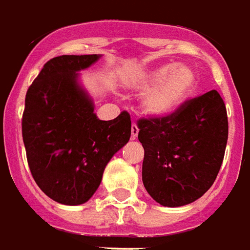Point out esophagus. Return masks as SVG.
<instances>
[{"label": "esophagus", "instance_id": "34e87169", "mask_svg": "<svg viewBox=\"0 0 250 250\" xmlns=\"http://www.w3.org/2000/svg\"><path fill=\"white\" fill-rule=\"evenodd\" d=\"M138 132H140V129H138V126L136 125V124H133L132 125V134H130V138L132 140H136L138 136Z\"/></svg>", "mask_w": 250, "mask_h": 250}]
</instances>
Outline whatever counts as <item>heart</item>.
Masks as SVG:
<instances>
[{
	"mask_svg": "<svg viewBox=\"0 0 250 250\" xmlns=\"http://www.w3.org/2000/svg\"><path fill=\"white\" fill-rule=\"evenodd\" d=\"M197 85L196 73L183 63H163L143 73L134 89L146 92L144 110L154 117H167L183 106Z\"/></svg>",
	"mask_w": 250,
	"mask_h": 250,
	"instance_id": "obj_1",
	"label": "heart"
}]
</instances>
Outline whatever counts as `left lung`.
<instances>
[{
    "mask_svg": "<svg viewBox=\"0 0 250 250\" xmlns=\"http://www.w3.org/2000/svg\"><path fill=\"white\" fill-rule=\"evenodd\" d=\"M143 183L160 205L177 208L204 196L221 167L228 141L225 104L216 90L187 101L172 116L140 120Z\"/></svg>",
    "mask_w": 250,
    "mask_h": 250,
    "instance_id": "left-lung-1",
    "label": "left lung"
}]
</instances>
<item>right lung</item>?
<instances>
[{"instance_id":"obj_1","label":"right lung","mask_w":250,"mask_h":250,"mask_svg":"<svg viewBox=\"0 0 250 250\" xmlns=\"http://www.w3.org/2000/svg\"><path fill=\"white\" fill-rule=\"evenodd\" d=\"M103 54L60 56L45 63L25 98L22 138L30 172L48 197L81 205L101 184L107 163L130 138L126 112L103 121L81 70Z\"/></svg>"}]
</instances>
